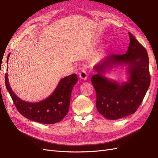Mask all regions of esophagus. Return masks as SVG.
Returning <instances> with one entry per match:
<instances>
[{
  "mask_svg": "<svg viewBox=\"0 0 158 158\" xmlns=\"http://www.w3.org/2000/svg\"><path fill=\"white\" fill-rule=\"evenodd\" d=\"M79 77L82 79V80H86L88 78V75H87V73L85 70H82L79 73Z\"/></svg>",
  "mask_w": 158,
  "mask_h": 158,
  "instance_id": "esophagus-1",
  "label": "esophagus"
}]
</instances>
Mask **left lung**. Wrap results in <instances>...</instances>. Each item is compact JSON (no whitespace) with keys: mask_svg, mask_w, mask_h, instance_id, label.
I'll use <instances>...</instances> for the list:
<instances>
[{"mask_svg":"<svg viewBox=\"0 0 158 158\" xmlns=\"http://www.w3.org/2000/svg\"><path fill=\"white\" fill-rule=\"evenodd\" d=\"M128 50L123 55H109L94 66L97 74L91 78L96 92L98 112L109 120L135 113L150 84L149 58L146 49L131 33ZM115 64H127L129 75L127 83L118 84L103 76L104 70Z\"/></svg>","mask_w":158,"mask_h":158,"instance_id":"left-lung-1","label":"left lung"}]
</instances>
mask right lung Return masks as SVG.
<instances>
[{"label": "right lung", "instance_id": "obj_1", "mask_svg": "<svg viewBox=\"0 0 158 158\" xmlns=\"http://www.w3.org/2000/svg\"><path fill=\"white\" fill-rule=\"evenodd\" d=\"M10 54L8 55L7 62ZM78 82L76 74L62 78L52 94L47 99L37 103H29L19 98L13 92L5 75V84L18 112L31 121L51 125L59 123L67 114L72 90Z\"/></svg>", "mask_w": 158, "mask_h": 158}]
</instances>
